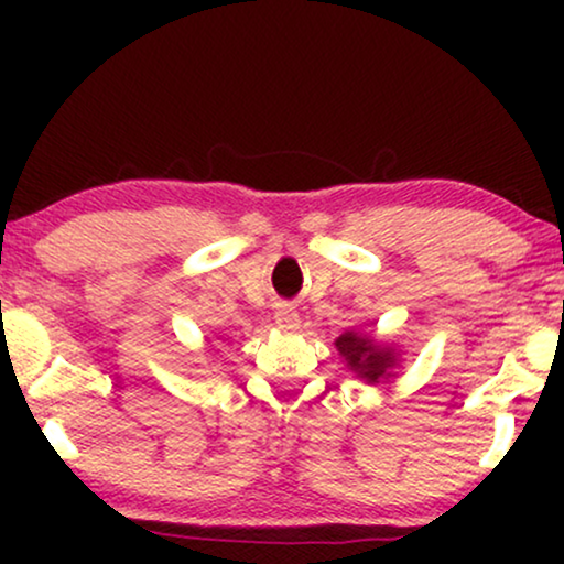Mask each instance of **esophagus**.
Listing matches in <instances>:
<instances>
[{
    "label": "esophagus",
    "instance_id": "1",
    "mask_svg": "<svg viewBox=\"0 0 564 564\" xmlns=\"http://www.w3.org/2000/svg\"><path fill=\"white\" fill-rule=\"evenodd\" d=\"M274 321H276V326L284 328V330H295L300 326V315L290 303H282L280 307H276Z\"/></svg>",
    "mask_w": 564,
    "mask_h": 564
}]
</instances>
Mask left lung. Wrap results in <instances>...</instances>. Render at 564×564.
Wrapping results in <instances>:
<instances>
[{"mask_svg":"<svg viewBox=\"0 0 564 564\" xmlns=\"http://www.w3.org/2000/svg\"><path fill=\"white\" fill-rule=\"evenodd\" d=\"M336 346H338V351L346 357V361H349V367L354 369V372H357L359 377H367L369 382L380 380V377L392 367V361H395L390 357V351H380L377 346L369 344L367 338H361L357 334L338 336Z\"/></svg>","mask_w":564,"mask_h":564,"instance_id":"1","label":"left lung"}]
</instances>
